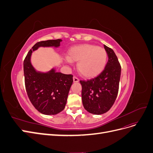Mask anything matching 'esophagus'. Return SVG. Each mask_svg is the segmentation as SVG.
<instances>
[{"mask_svg": "<svg viewBox=\"0 0 153 153\" xmlns=\"http://www.w3.org/2000/svg\"><path fill=\"white\" fill-rule=\"evenodd\" d=\"M78 82H79V79H78V78L76 76H73V82L77 83Z\"/></svg>", "mask_w": 153, "mask_h": 153, "instance_id": "1", "label": "esophagus"}]
</instances>
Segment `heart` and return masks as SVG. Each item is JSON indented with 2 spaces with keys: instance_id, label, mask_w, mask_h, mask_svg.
I'll list each match as a JSON object with an SVG mask.
<instances>
[{
  "instance_id": "heart-1",
  "label": "heart",
  "mask_w": 153,
  "mask_h": 153,
  "mask_svg": "<svg viewBox=\"0 0 153 153\" xmlns=\"http://www.w3.org/2000/svg\"><path fill=\"white\" fill-rule=\"evenodd\" d=\"M67 59L68 61L77 62V70L82 76L92 78L103 71L107 61V53L104 48L96 45L82 44L69 49Z\"/></svg>"
}]
</instances>
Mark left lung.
<instances>
[{"instance_id": "8db88e82", "label": "left lung", "mask_w": 153, "mask_h": 153, "mask_svg": "<svg viewBox=\"0 0 153 153\" xmlns=\"http://www.w3.org/2000/svg\"><path fill=\"white\" fill-rule=\"evenodd\" d=\"M108 60L104 70L91 80H80L84 108L91 114L106 113L114 105L119 91L121 67L112 49L104 45Z\"/></svg>"}]
</instances>
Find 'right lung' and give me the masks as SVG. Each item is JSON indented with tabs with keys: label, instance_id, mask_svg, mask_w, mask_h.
Instances as JSON below:
<instances>
[{
	"label": "right lung",
	"instance_id": "1",
	"mask_svg": "<svg viewBox=\"0 0 153 153\" xmlns=\"http://www.w3.org/2000/svg\"><path fill=\"white\" fill-rule=\"evenodd\" d=\"M62 39L43 41L36 43L24 61V72L27 95L35 108L45 115H55L62 111L67 102L73 75L57 72L52 68L48 72L36 70L32 65V53L39 47L58 48Z\"/></svg>",
	"mask_w": 153,
	"mask_h": 153
}]
</instances>
